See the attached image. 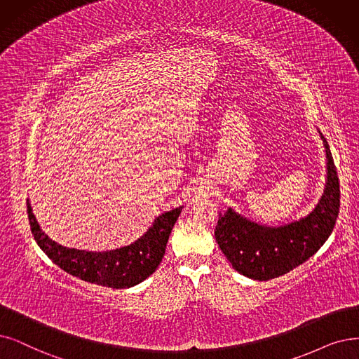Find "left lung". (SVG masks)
<instances>
[{"instance_id":"1","label":"left lung","mask_w":359,"mask_h":359,"mask_svg":"<svg viewBox=\"0 0 359 359\" xmlns=\"http://www.w3.org/2000/svg\"><path fill=\"white\" fill-rule=\"evenodd\" d=\"M320 137L327 157L325 189L318 205L305 218L266 226L241 217L231 208L219 213L215 238L240 274L257 281L287 274L317 253L332 234L340 208L339 177L328 142L321 133Z\"/></svg>"}]
</instances>
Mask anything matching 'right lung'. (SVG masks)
Wrapping results in <instances>:
<instances>
[{
    "instance_id": "right-lung-1",
    "label": "right lung",
    "mask_w": 359,
    "mask_h": 359,
    "mask_svg": "<svg viewBox=\"0 0 359 359\" xmlns=\"http://www.w3.org/2000/svg\"><path fill=\"white\" fill-rule=\"evenodd\" d=\"M181 210L182 206L159 215L149 231L130 246L107 252H88L69 249L51 240L41 229L27 200V218L41 250L67 274L111 289L133 287L153 274L162 262L169 234Z\"/></svg>"
}]
</instances>
